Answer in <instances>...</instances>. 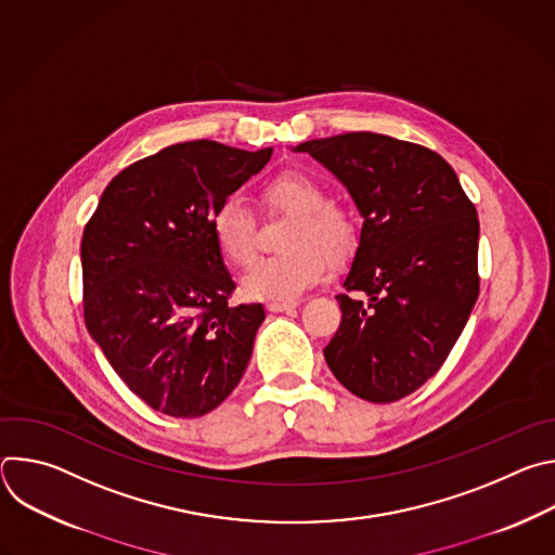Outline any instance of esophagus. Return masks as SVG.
Listing matches in <instances>:
<instances>
[{
	"mask_svg": "<svg viewBox=\"0 0 555 555\" xmlns=\"http://www.w3.org/2000/svg\"><path fill=\"white\" fill-rule=\"evenodd\" d=\"M294 307H298V300H279V302H270L268 305V309L270 311H289V309H294Z\"/></svg>",
	"mask_w": 555,
	"mask_h": 555,
	"instance_id": "esophagus-1",
	"label": "esophagus"
}]
</instances>
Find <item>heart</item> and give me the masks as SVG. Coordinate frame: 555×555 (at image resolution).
I'll use <instances>...</instances> for the list:
<instances>
[{
	"label": "heart",
	"instance_id": "1",
	"mask_svg": "<svg viewBox=\"0 0 555 555\" xmlns=\"http://www.w3.org/2000/svg\"><path fill=\"white\" fill-rule=\"evenodd\" d=\"M263 206L294 215L283 255L266 257L242 279V292L253 300H292L321 283L327 258L343 263L356 248V223L338 204L327 202L323 184L300 171H285L263 186ZM212 240L225 261L246 268L257 255V223L253 210L236 195L225 197L212 219Z\"/></svg>",
	"mask_w": 555,
	"mask_h": 555
}]
</instances>
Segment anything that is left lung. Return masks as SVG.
Instances as JSON below:
<instances>
[{
    "instance_id": "left-lung-1",
    "label": "left lung",
    "mask_w": 555,
    "mask_h": 555,
    "mask_svg": "<svg viewBox=\"0 0 555 555\" xmlns=\"http://www.w3.org/2000/svg\"><path fill=\"white\" fill-rule=\"evenodd\" d=\"M294 151L330 169L364 219L325 360L358 398L402 400L439 371L479 298L477 208L415 142L353 131Z\"/></svg>"
}]
</instances>
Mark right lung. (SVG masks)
<instances>
[{"mask_svg":"<svg viewBox=\"0 0 555 555\" xmlns=\"http://www.w3.org/2000/svg\"><path fill=\"white\" fill-rule=\"evenodd\" d=\"M270 157L272 146L171 144L120 171L83 230L86 327L153 411L206 415L244 377L266 311L230 305L210 219Z\"/></svg>","mask_w":555,"mask_h":555,"instance_id":"add662e5","label":"right lung"}]
</instances>
